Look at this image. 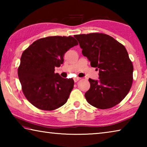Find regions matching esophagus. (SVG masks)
Listing matches in <instances>:
<instances>
[{
	"label": "esophagus",
	"mask_w": 147,
	"mask_h": 147,
	"mask_svg": "<svg viewBox=\"0 0 147 147\" xmlns=\"http://www.w3.org/2000/svg\"><path fill=\"white\" fill-rule=\"evenodd\" d=\"M80 79V78H79V77H76V78H74V82H76L78 81Z\"/></svg>",
	"instance_id": "34e87169"
}]
</instances>
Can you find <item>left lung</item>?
Masks as SVG:
<instances>
[{
	"instance_id": "left-lung-1",
	"label": "left lung",
	"mask_w": 147,
	"mask_h": 147,
	"mask_svg": "<svg viewBox=\"0 0 147 147\" xmlns=\"http://www.w3.org/2000/svg\"><path fill=\"white\" fill-rule=\"evenodd\" d=\"M82 54L91 66L99 71V80L89 79L90 88L85 93L89 104L99 109L116 106L127 95L133 82L132 63L124 45L102 33L74 36Z\"/></svg>"
}]
</instances>
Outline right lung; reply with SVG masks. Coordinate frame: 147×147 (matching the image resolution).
Listing matches in <instances>:
<instances>
[{"instance_id": "obj_1", "label": "right lung", "mask_w": 147, "mask_h": 147, "mask_svg": "<svg viewBox=\"0 0 147 147\" xmlns=\"http://www.w3.org/2000/svg\"><path fill=\"white\" fill-rule=\"evenodd\" d=\"M77 45L73 37L50 36L34 41L23 52L18 76L23 94L32 105L51 111L66 103L74 80L62 78L54 69L63 63L65 53Z\"/></svg>"}]
</instances>
